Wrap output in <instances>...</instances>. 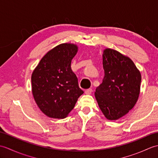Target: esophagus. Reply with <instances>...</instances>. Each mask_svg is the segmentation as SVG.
<instances>
[{
    "mask_svg": "<svg viewBox=\"0 0 158 158\" xmlns=\"http://www.w3.org/2000/svg\"><path fill=\"white\" fill-rule=\"evenodd\" d=\"M92 89H88L85 91V93L86 94H92Z\"/></svg>",
    "mask_w": 158,
    "mask_h": 158,
    "instance_id": "esophagus-1",
    "label": "esophagus"
}]
</instances>
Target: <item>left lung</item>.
Here are the masks:
<instances>
[{
	"mask_svg": "<svg viewBox=\"0 0 158 158\" xmlns=\"http://www.w3.org/2000/svg\"><path fill=\"white\" fill-rule=\"evenodd\" d=\"M105 77L95 96L100 110L109 120L124 116L139 98L141 75L129 58L111 49L103 52Z\"/></svg>",
	"mask_w": 158,
	"mask_h": 158,
	"instance_id": "left-lung-1",
	"label": "left lung"
}]
</instances>
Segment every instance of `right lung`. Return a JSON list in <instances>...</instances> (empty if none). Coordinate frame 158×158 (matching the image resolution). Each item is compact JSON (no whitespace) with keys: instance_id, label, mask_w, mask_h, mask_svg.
I'll return each instance as SVG.
<instances>
[{"instance_id":"1","label":"right lung","mask_w":158,"mask_h":158,"mask_svg":"<svg viewBox=\"0 0 158 158\" xmlns=\"http://www.w3.org/2000/svg\"><path fill=\"white\" fill-rule=\"evenodd\" d=\"M77 49L70 43L56 46L46 53L32 73L33 96L41 111L49 117L64 118L83 94L70 68Z\"/></svg>"}]
</instances>
